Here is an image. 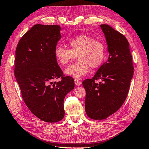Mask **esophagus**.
Wrapping results in <instances>:
<instances>
[{"mask_svg": "<svg viewBox=\"0 0 149 149\" xmlns=\"http://www.w3.org/2000/svg\"><path fill=\"white\" fill-rule=\"evenodd\" d=\"M74 82H75V84L76 86H80V85L82 84L81 82H80V80L79 79H75L74 80Z\"/></svg>", "mask_w": 149, "mask_h": 149, "instance_id": "34e87169", "label": "esophagus"}]
</instances>
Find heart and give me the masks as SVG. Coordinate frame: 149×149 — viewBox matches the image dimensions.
Segmentation results:
<instances>
[{
  "instance_id": "heart-1",
  "label": "heart",
  "mask_w": 149,
  "mask_h": 149,
  "mask_svg": "<svg viewBox=\"0 0 149 149\" xmlns=\"http://www.w3.org/2000/svg\"><path fill=\"white\" fill-rule=\"evenodd\" d=\"M69 49L57 46L54 55L59 64L64 66L77 56V63L65 69L64 73L69 76L80 78L87 74L90 67L96 69L103 63L105 57V45L103 42L95 40L87 35H79L68 42Z\"/></svg>"
}]
</instances>
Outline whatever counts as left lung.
Wrapping results in <instances>:
<instances>
[{
	"instance_id": "1",
	"label": "left lung",
	"mask_w": 149,
	"mask_h": 149,
	"mask_svg": "<svg viewBox=\"0 0 149 149\" xmlns=\"http://www.w3.org/2000/svg\"><path fill=\"white\" fill-rule=\"evenodd\" d=\"M100 27L109 54L92 79L83 81L86 96L85 109L88 117L102 120L117 112L125 102L134 75L132 57L125 37L107 24ZM101 79L102 83L95 80Z\"/></svg>"
}]
</instances>
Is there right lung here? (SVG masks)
Listing matches in <instances>:
<instances>
[{
	"mask_svg": "<svg viewBox=\"0 0 149 149\" xmlns=\"http://www.w3.org/2000/svg\"><path fill=\"white\" fill-rule=\"evenodd\" d=\"M61 30L57 25H34L15 50L14 74L23 100L33 114L46 122L63 118V100L75 86L73 78L63 75L54 55ZM60 77L61 81L53 82Z\"/></svg>",
	"mask_w": 149,
	"mask_h": 149,
	"instance_id": "add662e5",
	"label": "right lung"
}]
</instances>
